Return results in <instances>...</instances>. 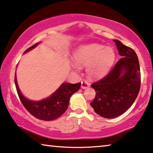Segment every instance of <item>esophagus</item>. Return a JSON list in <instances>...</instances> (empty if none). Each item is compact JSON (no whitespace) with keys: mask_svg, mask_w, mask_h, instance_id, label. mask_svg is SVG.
I'll return each mask as SVG.
<instances>
[{"mask_svg":"<svg viewBox=\"0 0 153 153\" xmlns=\"http://www.w3.org/2000/svg\"><path fill=\"white\" fill-rule=\"evenodd\" d=\"M89 87V83H88L87 81H82L81 82V88L82 89H85Z\"/></svg>","mask_w":153,"mask_h":153,"instance_id":"esophagus-1","label":"esophagus"}]
</instances>
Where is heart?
Segmentation results:
<instances>
[{"label":"heart","instance_id":"b5f03b06","mask_svg":"<svg viewBox=\"0 0 153 153\" xmlns=\"http://www.w3.org/2000/svg\"><path fill=\"white\" fill-rule=\"evenodd\" d=\"M116 54L111 47L96 43L81 46L76 51L74 59L79 65L86 66V73L90 78L102 77L113 65ZM73 69L78 70V65L72 64Z\"/></svg>","mask_w":153,"mask_h":153}]
</instances>
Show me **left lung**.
<instances>
[{
  "label": "left lung",
  "instance_id": "1",
  "mask_svg": "<svg viewBox=\"0 0 153 153\" xmlns=\"http://www.w3.org/2000/svg\"><path fill=\"white\" fill-rule=\"evenodd\" d=\"M122 57L111 72L91 86L96 92L90 103L97 114L107 119L119 117L129 109L140 90L141 74L135 52L119 40H113Z\"/></svg>",
  "mask_w": 153,
  "mask_h": 153
}]
</instances>
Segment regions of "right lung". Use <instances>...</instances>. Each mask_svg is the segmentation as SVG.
I'll return each mask as SVG.
<instances>
[{"instance_id": "add662e5", "label": "right lung", "mask_w": 153, "mask_h": 153, "mask_svg": "<svg viewBox=\"0 0 153 153\" xmlns=\"http://www.w3.org/2000/svg\"><path fill=\"white\" fill-rule=\"evenodd\" d=\"M40 43L29 48L24 52H28L36 47ZM15 85L20 98L27 111L36 117L43 121H52L61 116L68 109L69 101L72 95L78 91L81 88V83L75 84L70 83H63L58 89L48 98L41 101H32L23 96L18 85L16 75L15 73Z\"/></svg>"}]
</instances>
